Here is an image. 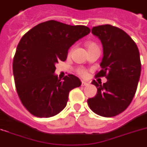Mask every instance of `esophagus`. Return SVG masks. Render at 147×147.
I'll return each instance as SVG.
<instances>
[{
	"label": "esophagus",
	"instance_id": "obj_1",
	"mask_svg": "<svg viewBox=\"0 0 147 147\" xmlns=\"http://www.w3.org/2000/svg\"><path fill=\"white\" fill-rule=\"evenodd\" d=\"M88 85V82H86V81H84V80H82V86H86Z\"/></svg>",
	"mask_w": 147,
	"mask_h": 147
}]
</instances>
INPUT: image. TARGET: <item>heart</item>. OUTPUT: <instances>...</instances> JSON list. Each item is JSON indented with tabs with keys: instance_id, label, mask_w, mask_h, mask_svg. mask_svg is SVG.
<instances>
[{
	"instance_id": "1",
	"label": "heart",
	"mask_w": 147,
	"mask_h": 147,
	"mask_svg": "<svg viewBox=\"0 0 147 147\" xmlns=\"http://www.w3.org/2000/svg\"><path fill=\"white\" fill-rule=\"evenodd\" d=\"M86 46H87V47H88H88H92V46H96V45H95L94 43H91V42H88V43L86 44ZM78 73H79V74H80V75H81V76H86V71H84V70H82V69H80V70H79Z\"/></svg>"
}]
</instances>
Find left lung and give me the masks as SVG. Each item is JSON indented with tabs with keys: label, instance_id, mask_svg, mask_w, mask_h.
I'll return each instance as SVG.
<instances>
[{
	"label": "left lung",
	"instance_id": "1",
	"mask_svg": "<svg viewBox=\"0 0 147 147\" xmlns=\"http://www.w3.org/2000/svg\"><path fill=\"white\" fill-rule=\"evenodd\" d=\"M91 32L98 37L103 49L102 70L96 76H105L108 80L102 85L93 80L97 93L88 100V104L96 115L116 116L127 109L136 92L141 71L138 48L118 27L101 25L93 27Z\"/></svg>",
	"mask_w": 147,
	"mask_h": 147
}]
</instances>
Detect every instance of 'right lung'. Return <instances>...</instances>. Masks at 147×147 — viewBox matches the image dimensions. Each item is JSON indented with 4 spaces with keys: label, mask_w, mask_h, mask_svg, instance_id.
Instances as JSON below:
<instances>
[{
    "label": "right lung",
    "mask_w": 147,
    "mask_h": 147,
    "mask_svg": "<svg viewBox=\"0 0 147 147\" xmlns=\"http://www.w3.org/2000/svg\"><path fill=\"white\" fill-rule=\"evenodd\" d=\"M90 32L86 26L51 20L36 25L21 38L12 69L18 94L32 115L55 116L67 105L69 92L81 86L73 74L59 80L54 74L56 64L65 61L69 48Z\"/></svg>",
    "instance_id": "1"
}]
</instances>
